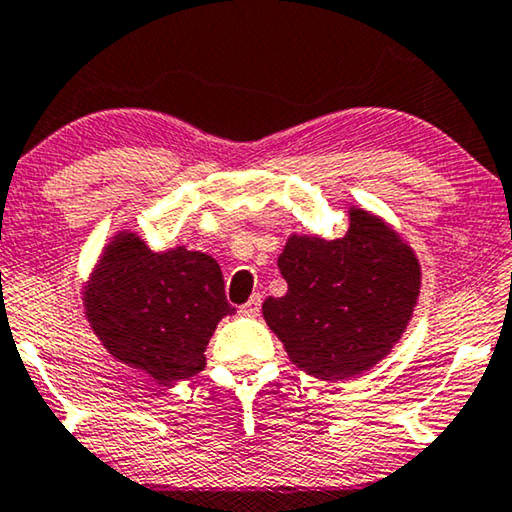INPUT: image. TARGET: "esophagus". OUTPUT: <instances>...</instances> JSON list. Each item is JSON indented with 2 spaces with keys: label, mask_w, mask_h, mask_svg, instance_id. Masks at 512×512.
Segmentation results:
<instances>
[{
  "label": "esophagus",
  "mask_w": 512,
  "mask_h": 512,
  "mask_svg": "<svg viewBox=\"0 0 512 512\" xmlns=\"http://www.w3.org/2000/svg\"><path fill=\"white\" fill-rule=\"evenodd\" d=\"M259 308H262V294H253V297L239 308V313L248 315V318H255V315H259Z\"/></svg>",
  "instance_id": "34e87169"
}]
</instances>
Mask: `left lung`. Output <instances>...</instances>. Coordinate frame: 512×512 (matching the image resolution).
Segmentation results:
<instances>
[{"mask_svg": "<svg viewBox=\"0 0 512 512\" xmlns=\"http://www.w3.org/2000/svg\"><path fill=\"white\" fill-rule=\"evenodd\" d=\"M285 297L262 313L301 371L355 378L378 364L406 329L420 294V264L376 215L352 208L343 239L290 236L278 257Z\"/></svg>", "mask_w": 512, "mask_h": 512, "instance_id": "8db88e82", "label": "left lung"}]
</instances>
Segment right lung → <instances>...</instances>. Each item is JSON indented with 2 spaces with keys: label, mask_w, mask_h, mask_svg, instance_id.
Returning <instances> with one entry per match:
<instances>
[{
  "label": "right lung",
  "mask_w": 512,
  "mask_h": 512,
  "mask_svg": "<svg viewBox=\"0 0 512 512\" xmlns=\"http://www.w3.org/2000/svg\"><path fill=\"white\" fill-rule=\"evenodd\" d=\"M234 311L211 255L153 253L134 234L106 248L85 292V313L106 350L164 385L204 371L206 345Z\"/></svg>",
  "instance_id": "right-lung-1"
}]
</instances>
